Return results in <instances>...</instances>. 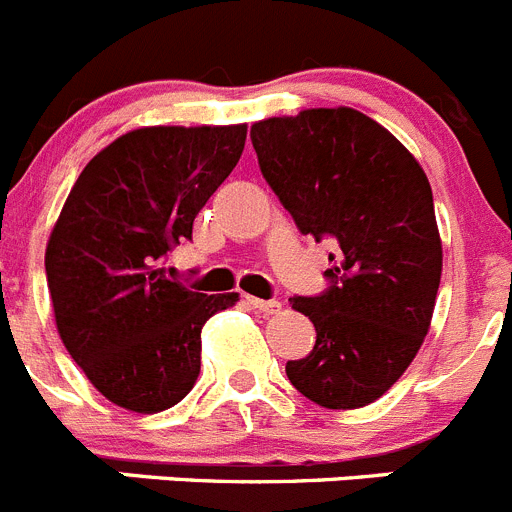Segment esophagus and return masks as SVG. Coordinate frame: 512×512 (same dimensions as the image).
I'll return each instance as SVG.
<instances>
[{
	"mask_svg": "<svg viewBox=\"0 0 512 512\" xmlns=\"http://www.w3.org/2000/svg\"><path fill=\"white\" fill-rule=\"evenodd\" d=\"M247 303L252 305V308L255 310H260V313H265V315H272V313H278L280 308H283V305L278 303V300H262V298H247Z\"/></svg>",
	"mask_w": 512,
	"mask_h": 512,
	"instance_id": "esophagus-1",
	"label": "esophagus"
}]
</instances>
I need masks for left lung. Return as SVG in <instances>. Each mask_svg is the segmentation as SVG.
<instances>
[{"label": "left lung", "instance_id": "obj_1", "mask_svg": "<svg viewBox=\"0 0 512 512\" xmlns=\"http://www.w3.org/2000/svg\"><path fill=\"white\" fill-rule=\"evenodd\" d=\"M250 138L300 232L336 245L328 288L290 298L313 321L315 346L285 374L321 407H366L407 371L432 321L442 242L427 174L353 108L267 118Z\"/></svg>", "mask_w": 512, "mask_h": 512}]
</instances>
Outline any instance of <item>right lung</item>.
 I'll list each match as a JSON object with an SVG mask.
<instances>
[{
	"mask_svg": "<svg viewBox=\"0 0 512 512\" xmlns=\"http://www.w3.org/2000/svg\"><path fill=\"white\" fill-rule=\"evenodd\" d=\"M245 138V123L136 128L90 159L52 227L45 272L57 333L90 384L128 412H164L189 394L202 326L240 298L194 293L164 260L191 240Z\"/></svg>",
	"mask_w": 512,
	"mask_h": 512,
	"instance_id": "add662e5",
	"label": "right lung"
}]
</instances>
